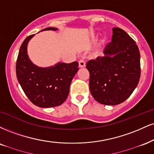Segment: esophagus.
I'll return each mask as SVG.
<instances>
[{
    "instance_id": "obj_1",
    "label": "esophagus",
    "mask_w": 154,
    "mask_h": 154,
    "mask_svg": "<svg viewBox=\"0 0 154 154\" xmlns=\"http://www.w3.org/2000/svg\"><path fill=\"white\" fill-rule=\"evenodd\" d=\"M85 66H86V64H85V61L83 60H79V66L80 68H82V67H85Z\"/></svg>"
}]
</instances>
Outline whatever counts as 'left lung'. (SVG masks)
<instances>
[{
	"mask_svg": "<svg viewBox=\"0 0 154 154\" xmlns=\"http://www.w3.org/2000/svg\"><path fill=\"white\" fill-rule=\"evenodd\" d=\"M103 54L87 63L90 92L101 104L118 105L130 97L139 82V49L125 31L115 27Z\"/></svg>",
	"mask_w": 154,
	"mask_h": 154,
	"instance_id": "8db88e82",
	"label": "left lung"
}]
</instances>
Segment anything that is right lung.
Segmentation results:
<instances>
[{
  "instance_id": "obj_1",
  "label": "right lung",
  "mask_w": 154,
  "mask_h": 154,
  "mask_svg": "<svg viewBox=\"0 0 154 154\" xmlns=\"http://www.w3.org/2000/svg\"><path fill=\"white\" fill-rule=\"evenodd\" d=\"M57 31L48 27L43 31ZM35 34L28 36L20 47L16 62V77L24 93L33 104L40 107L62 105L69 95L72 79L78 71V62H58L49 67H40L29 59L28 44Z\"/></svg>"
}]
</instances>
